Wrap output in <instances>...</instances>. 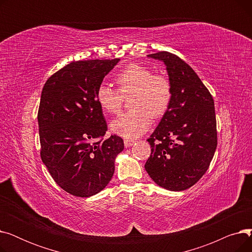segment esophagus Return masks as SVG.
Here are the masks:
<instances>
[{"label": "esophagus", "instance_id": "esophagus-1", "mask_svg": "<svg viewBox=\"0 0 252 252\" xmlns=\"http://www.w3.org/2000/svg\"><path fill=\"white\" fill-rule=\"evenodd\" d=\"M124 143H125V146L127 148V147H130L131 145H134L135 141L134 140H129V139H125Z\"/></svg>", "mask_w": 252, "mask_h": 252}]
</instances>
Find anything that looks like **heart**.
<instances>
[{"instance_id": "1", "label": "heart", "mask_w": 252, "mask_h": 252, "mask_svg": "<svg viewBox=\"0 0 252 252\" xmlns=\"http://www.w3.org/2000/svg\"><path fill=\"white\" fill-rule=\"evenodd\" d=\"M117 90L102 83L96 90V101L106 113H117L122 108L123 97L133 94L129 107L110 124L113 134L135 139L149 129L152 116H162L168 109L173 90L168 78L153 74L151 69L139 64H129L115 76Z\"/></svg>"}]
</instances>
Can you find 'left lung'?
Segmentation results:
<instances>
[{
	"label": "left lung",
	"mask_w": 252,
	"mask_h": 252,
	"mask_svg": "<svg viewBox=\"0 0 252 252\" xmlns=\"http://www.w3.org/2000/svg\"><path fill=\"white\" fill-rule=\"evenodd\" d=\"M148 57L165 64L173 97L147 140L152 149L145 169L158 186L184 191L202 178L215 155V102L201 79L180 57L165 51Z\"/></svg>",
	"instance_id": "obj_1"
}]
</instances>
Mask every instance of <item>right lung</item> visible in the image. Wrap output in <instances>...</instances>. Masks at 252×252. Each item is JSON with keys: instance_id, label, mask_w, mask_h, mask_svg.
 Instances as JSON below:
<instances>
[{"instance_id": "add662e5", "label": "right lung", "mask_w": 252, "mask_h": 252, "mask_svg": "<svg viewBox=\"0 0 252 252\" xmlns=\"http://www.w3.org/2000/svg\"><path fill=\"white\" fill-rule=\"evenodd\" d=\"M74 61L46 82L37 112L42 161L64 191L90 197L102 191L114 174L124 150L118 136L104 139L107 125L96 101V90L118 63Z\"/></svg>"}]
</instances>
